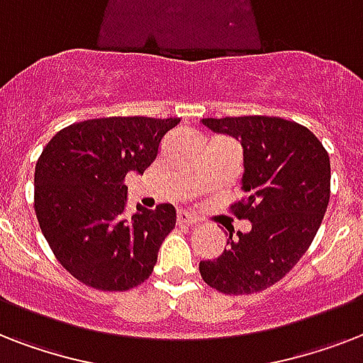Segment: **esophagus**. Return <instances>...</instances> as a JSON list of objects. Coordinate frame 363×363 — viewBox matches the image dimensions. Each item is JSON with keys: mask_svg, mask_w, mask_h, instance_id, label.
<instances>
[{"mask_svg": "<svg viewBox=\"0 0 363 363\" xmlns=\"http://www.w3.org/2000/svg\"><path fill=\"white\" fill-rule=\"evenodd\" d=\"M177 222H179V224H186V226H196L199 220L198 218H194V216L190 215L188 211L179 209L177 211Z\"/></svg>", "mask_w": 363, "mask_h": 363, "instance_id": "1", "label": "esophagus"}]
</instances>
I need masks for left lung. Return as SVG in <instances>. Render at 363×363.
Returning <instances> with one entry per match:
<instances>
[{"label":"left lung","mask_w":363,"mask_h":363,"mask_svg":"<svg viewBox=\"0 0 363 363\" xmlns=\"http://www.w3.org/2000/svg\"><path fill=\"white\" fill-rule=\"evenodd\" d=\"M201 122L241 143L247 198L232 211L252 222V230L230 233L228 248L199 262V273L222 294L262 292L281 281L315 239L330 201V156L313 131L279 116Z\"/></svg>","instance_id":"obj_1"}]
</instances>
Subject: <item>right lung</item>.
<instances>
[{
	"label": "right lung",
	"instance_id": "obj_1",
	"mask_svg": "<svg viewBox=\"0 0 363 363\" xmlns=\"http://www.w3.org/2000/svg\"><path fill=\"white\" fill-rule=\"evenodd\" d=\"M179 118L109 116L77 122L35 164L37 220L58 262L86 286L124 292L150 277L177 211L162 203L124 215L125 175H141Z\"/></svg>",
	"mask_w": 363,
	"mask_h": 363
}]
</instances>
